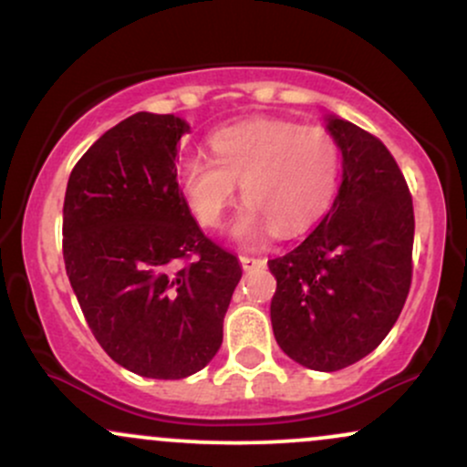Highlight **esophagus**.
<instances>
[{"label":"esophagus","mask_w":467,"mask_h":467,"mask_svg":"<svg viewBox=\"0 0 467 467\" xmlns=\"http://www.w3.org/2000/svg\"><path fill=\"white\" fill-rule=\"evenodd\" d=\"M239 261H241V267H244V270H252V267L265 265V259H259V256L241 254V256H239Z\"/></svg>","instance_id":"obj_1"}]
</instances>
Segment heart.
<instances>
[{"label":"heart","mask_w":467,"mask_h":467,"mask_svg":"<svg viewBox=\"0 0 467 467\" xmlns=\"http://www.w3.org/2000/svg\"><path fill=\"white\" fill-rule=\"evenodd\" d=\"M215 160L191 153L180 164V189L197 222L215 228L234 203L248 202L239 239L254 241L275 226L281 237L303 233L329 208L340 175V147L320 125L252 118L211 138Z\"/></svg>","instance_id":"b5f03b06"}]
</instances>
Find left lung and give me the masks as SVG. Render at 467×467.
I'll return each instance as SVG.
<instances>
[{
    "label": "left lung",
    "instance_id": "8db88e82",
    "mask_svg": "<svg viewBox=\"0 0 467 467\" xmlns=\"http://www.w3.org/2000/svg\"><path fill=\"white\" fill-rule=\"evenodd\" d=\"M342 184L298 248L267 261L276 278L270 316L294 362L340 371L387 337L412 281V197L398 162L373 133L329 118Z\"/></svg>",
    "mask_w": 467,
    "mask_h": 467
}]
</instances>
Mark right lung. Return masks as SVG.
Wrapping results in <instances>:
<instances>
[{
	"label": "right lung",
	"instance_id": "add662e5",
	"mask_svg": "<svg viewBox=\"0 0 467 467\" xmlns=\"http://www.w3.org/2000/svg\"><path fill=\"white\" fill-rule=\"evenodd\" d=\"M189 130L173 114L125 118L83 153L63 202V261L85 320L107 356L142 378H189L215 358L241 278L178 186Z\"/></svg>",
	"mask_w": 467,
	"mask_h": 467
}]
</instances>
